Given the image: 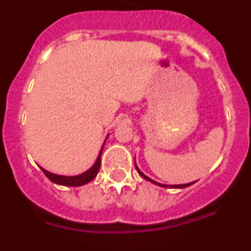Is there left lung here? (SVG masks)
Returning a JSON list of instances; mask_svg holds the SVG:
<instances>
[{
    "instance_id": "1",
    "label": "left lung",
    "mask_w": 251,
    "mask_h": 251,
    "mask_svg": "<svg viewBox=\"0 0 251 251\" xmlns=\"http://www.w3.org/2000/svg\"><path fill=\"white\" fill-rule=\"evenodd\" d=\"M136 168H137V171H138V174L141 175L142 177H143V178H146L147 179V181H150V182H152V183H154V185H158V186H162V187H168L167 185H161V183H158V182H156V181H153V179H151L150 177H147L146 176L145 174H143V172H141V171H139V168L137 167V165H136ZM192 183L194 182H190V183H185V185H172V186H170L171 188H185V187H188V186H191Z\"/></svg>"
}]
</instances>
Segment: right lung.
<instances>
[{
    "instance_id": "right-lung-1",
    "label": "right lung",
    "mask_w": 251,
    "mask_h": 251,
    "mask_svg": "<svg viewBox=\"0 0 251 251\" xmlns=\"http://www.w3.org/2000/svg\"><path fill=\"white\" fill-rule=\"evenodd\" d=\"M104 147V145H103ZM103 147H101L100 152H99V156L95 161L94 165L89 168L88 171H85L84 174L81 175H77V176H60V175H55V174H51L49 171L43 170L44 174L46 175L49 179H50L51 182L57 183V185H61V186H72V187H77V186H83L85 183L90 182L92 179L95 178V176L98 175L99 172V168H100V156H101V152H103Z\"/></svg>"
}]
</instances>
